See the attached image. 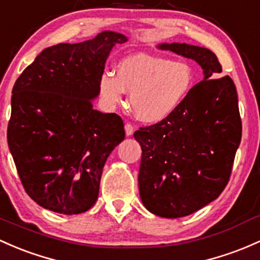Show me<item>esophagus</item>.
I'll use <instances>...</instances> for the list:
<instances>
[{
    "mask_svg": "<svg viewBox=\"0 0 260 260\" xmlns=\"http://www.w3.org/2000/svg\"><path fill=\"white\" fill-rule=\"evenodd\" d=\"M134 131H135V127H134L130 122H126V124H125V133H126V135L127 136L133 135Z\"/></svg>",
    "mask_w": 260,
    "mask_h": 260,
    "instance_id": "34e87169",
    "label": "esophagus"
}]
</instances>
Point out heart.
<instances>
[{
  "instance_id": "1",
  "label": "heart",
  "mask_w": 260,
  "mask_h": 260,
  "mask_svg": "<svg viewBox=\"0 0 260 260\" xmlns=\"http://www.w3.org/2000/svg\"><path fill=\"white\" fill-rule=\"evenodd\" d=\"M193 83V71L187 63L135 53L120 60L115 75L100 77L99 93L109 105L121 104L125 91L131 93V109L138 119L153 124L169 118L183 104Z\"/></svg>"
}]
</instances>
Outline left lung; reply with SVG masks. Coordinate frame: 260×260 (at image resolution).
Masks as SVG:
<instances>
[{
  "label": "left lung",
  "mask_w": 260,
  "mask_h": 260,
  "mask_svg": "<svg viewBox=\"0 0 260 260\" xmlns=\"http://www.w3.org/2000/svg\"><path fill=\"white\" fill-rule=\"evenodd\" d=\"M202 67L203 80L193 85L174 114L134 138L142 155L139 191L156 216L178 218L198 211L222 193L230 181L242 139L236 85L207 48L186 43L160 44Z\"/></svg>",
  "instance_id": "8db88e82"
}]
</instances>
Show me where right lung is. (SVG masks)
Returning <instances> with one entry per match:
<instances>
[{"label": "right lung", "mask_w": 260, "mask_h": 260, "mask_svg": "<svg viewBox=\"0 0 260 260\" xmlns=\"http://www.w3.org/2000/svg\"><path fill=\"white\" fill-rule=\"evenodd\" d=\"M105 30L37 55L16 80L7 141L24 191L49 211L78 214L96 202L103 167L125 138L118 114L94 110L99 80L115 43Z\"/></svg>", "instance_id": "right-lung-1"}]
</instances>
